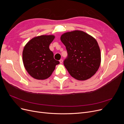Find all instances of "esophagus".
Instances as JSON below:
<instances>
[{"label":"esophagus","instance_id":"1","mask_svg":"<svg viewBox=\"0 0 124 124\" xmlns=\"http://www.w3.org/2000/svg\"><path fill=\"white\" fill-rule=\"evenodd\" d=\"M59 62H60V63H62V62H63V60H62V59H60V60H59Z\"/></svg>","mask_w":124,"mask_h":124}]
</instances>
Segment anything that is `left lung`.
Returning <instances> with one entry per match:
<instances>
[{
  "label": "left lung",
  "mask_w": 124,
  "mask_h": 124,
  "mask_svg": "<svg viewBox=\"0 0 124 124\" xmlns=\"http://www.w3.org/2000/svg\"><path fill=\"white\" fill-rule=\"evenodd\" d=\"M61 40L68 54L63 64L71 76L81 81L93 76L101 62L100 50L96 39L84 31H75L63 33Z\"/></svg>",
  "instance_id": "left-lung-1"
}]
</instances>
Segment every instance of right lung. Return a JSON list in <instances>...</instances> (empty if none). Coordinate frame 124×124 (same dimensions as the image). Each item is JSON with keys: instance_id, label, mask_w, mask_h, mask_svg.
I'll return each instance as SVG.
<instances>
[{"instance_id": "add662e5", "label": "right lung", "mask_w": 124, "mask_h": 124, "mask_svg": "<svg viewBox=\"0 0 124 124\" xmlns=\"http://www.w3.org/2000/svg\"><path fill=\"white\" fill-rule=\"evenodd\" d=\"M55 38L53 35L35 37L26 44L23 51L25 68L31 76L37 80L49 78L59 62L54 58V54L49 48Z\"/></svg>"}]
</instances>
